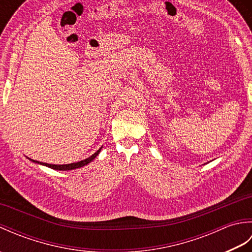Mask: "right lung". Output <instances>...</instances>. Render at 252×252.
I'll list each match as a JSON object with an SVG mask.
<instances>
[{
  "mask_svg": "<svg viewBox=\"0 0 252 252\" xmlns=\"http://www.w3.org/2000/svg\"><path fill=\"white\" fill-rule=\"evenodd\" d=\"M101 151V147L98 149L97 152L94 153L92 156H90L87 159H83L81 161H78V162H73V163H68V164H51V163H45V162H40V161H36V160L33 159H30L28 158L30 161L37 163V164H41V165H45V167H49L51 169H54V170H60V171H69V170H74V169H78V168H81L84 167V165H87L88 163H90L92 160H94L96 158V156L99 154V152Z\"/></svg>",
  "mask_w": 252,
  "mask_h": 252,
  "instance_id": "obj_1",
  "label": "right lung"
}]
</instances>
